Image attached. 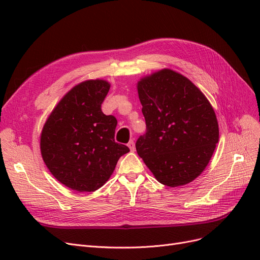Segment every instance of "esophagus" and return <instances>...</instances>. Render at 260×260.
Instances as JSON below:
<instances>
[{
  "instance_id": "obj_1",
  "label": "esophagus",
  "mask_w": 260,
  "mask_h": 260,
  "mask_svg": "<svg viewBox=\"0 0 260 260\" xmlns=\"http://www.w3.org/2000/svg\"><path fill=\"white\" fill-rule=\"evenodd\" d=\"M128 146H129V148H130V151H131V152H135V151H136V145H135V141H133V140L129 141V143H128Z\"/></svg>"
}]
</instances>
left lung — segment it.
Segmentation results:
<instances>
[{"label": "left lung", "instance_id": "8db88e82", "mask_svg": "<svg viewBox=\"0 0 260 260\" xmlns=\"http://www.w3.org/2000/svg\"><path fill=\"white\" fill-rule=\"evenodd\" d=\"M146 132L137 140L139 156L161 184L191 182L206 168L219 140L216 114L196 86L162 69L138 83Z\"/></svg>", "mask_w": 260, "mask_h": 260}]
</instances>
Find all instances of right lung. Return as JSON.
I'll return each instance as SVG.
<instances>
[{
  "label": "right lung",
  "instance_id": "right-lung-1",
  "mask_svg": "<svg viewBox=\"0 0 260 260\" xmlns=\"http://www.w3.org/2000/svg\"><path fill=\"white\" fill-rule=\"evenodd\" d=\"M109 88L104 80L76 85L54 108L41 133L46 167L60 183L78 192L103 186L118 159L130 151L115 142L116 117L102 112Z\"/></svg>",
  "mask_w": 260,
  "mask_h": 260
}]
</instances>
